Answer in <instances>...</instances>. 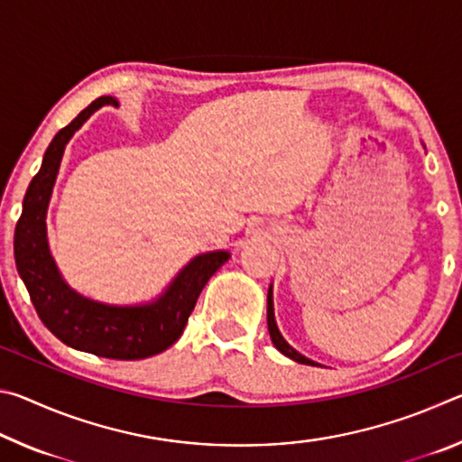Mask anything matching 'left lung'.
I'll return each instance as SVG.
<instances>
[{"label":"left lung","instance_id":"left-lung-1","mask_svg":"<svg viewBox=\"0 0 462 462\" xmlns=\"http://www.w3.org/2000/svg\"><path fill=\"white\" fill-rule=\"evenodd\" d=\"M267 324H269V334H271V340L275 344V348L279 350L281 355H285L291 358L295 363H301V365H311V366H319L316 361H311V358L303 356L301 353H297V350L289 344L283 336H281L279 328H277V319H275V308H273V285L269 287V293H267Z\"/></svg>","mask_w":462,"mask_h":462}]
</instances>
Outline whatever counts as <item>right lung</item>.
Returning a JSON list of instances; mask_svg holds the SVG:
<instances>
[{
    "label": "right lung",
    "instance_id": "add662e5",
    "mask_svg": "<svg viewBox=\"0 0 462 462\" xmlns=\"http://www.w3.org/2000/svg\"><path fill=\"white\" fill-rule=\"evenodd\" d=\"M118 107L112 96L97 97L77 118L57 132L42 156L41 171L30 181L22 216L15 224V267L30 293L38 318L67 346L118 361H138L179 340L195 301L209 277L230 259L228 250L201 253L177 273L165 291L134 306H114L85 297L67 283L52 259L46 214L65 146L99 107Z\"/></svg>",
    "mask_w": 462,
    "mask_h": 462
}]
</instances>
